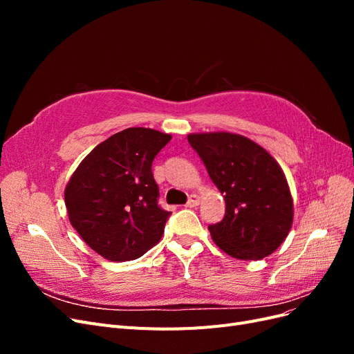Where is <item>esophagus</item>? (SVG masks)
I'll return each instance as SVG.
<instances>
[{
  "label": "esophagus",
  "mask_w": 354,
  "mask_h": 354,
  "mask_svg": "<svg viewBox=\"0 0 354 354\" xmlns=\"http://www.w3.org/2000/svg\"><path fill=\"white\" fill-rule=\"evenodd\" d=\"M198 205H199V196L198 195H190V198L186 203V207L194 208V207H198Z\"/></svg>",
  "instance_id": "1"
}]
</instances>
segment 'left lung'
<instances>
[{"label": "left lung", "instance_id": "left-lung-1", "mask_svg": "<svg viewBox=\"0 0 354 354\" xmlns=\"http://www.w3.org/2000/svg\"><path fill=\"white\" fill-rule=\"evenodd\" d=\"M187 140L226 201L224 218L208 226L221 251L238 260H260L286 239L294 202L276 159L241 134L196 133Z\"/></svg>", "mask_w": 354, "mask_h": 354}]
</instances>
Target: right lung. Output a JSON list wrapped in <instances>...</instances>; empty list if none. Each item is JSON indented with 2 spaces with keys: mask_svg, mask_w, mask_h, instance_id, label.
Returning a JSON list of instances; mask_svg holds the SVG:
<instances>
[{
  "mask_svg": "<svg viewBox=\"0 0 354 354\" xmlns=\"http://www.w3.org/2000/svg\"><path fill=\"white\" fill-rule=\"evenodd\" d=\"M171 136L127 128L95 146L65 189L69 221L91 250L111 261L142 257L162 238L168 211L158 205L152 162Z\"/></svg>",
  "mask_w": 354,
  "mask_h": 354,
  "instance_id": "1",
  "label": "right lung"
}]
</instances>
